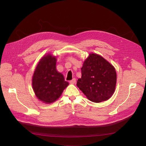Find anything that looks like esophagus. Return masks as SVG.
I'll return each mask as SVG.
<instances>
[{
	"instance_id": "obj_1",
	"label": "esophagus",
	"mask_w": 146,
	"mask_h": 146,
	"mask_svg": "<svg viewBox=\"0 0 146 146\" xmlns=\"http://www.w3.org/2000/svg\"><path fill=\"white\" fill-rule=\"evenodd\" d=\"M69 83H71V84H75L76 83V78H73L72 80L69 81Z\"/></svg>"
}]
</instances>
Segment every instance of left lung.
<instances>
[{
  "mask_svg": "<svg viewBox=\"0 0 146 146\" xmlns=\"http://www.w3.org/2000/svg\"><path fill=\"white\" fill-rule=\"evenodd\" d=\"M82 77L77 86L86 98L94 102L109 99L113 96L116 85V72L113 66L102 56L91 54L85 60Z\"/></svg>",
  "mask_w": 146,
  "mask_h": 146,
  "instance_id": "8db88e82",
  "label": "left lung"
}]
</instances>
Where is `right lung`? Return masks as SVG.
Here are the masks:
<instances>
[{"instance_id":"obj_1","label":"right lung","mask_w":146,"mask_h":146,"mask_svg":"<svg viewBox=\"0 0 146 146\" xmlns=\"http://www.w3.org/2000/svg\"><path fill=\"white\" fill-rule=\"evenodd\" d=\"M56 57L47 54L39 61L33 74L32 86L35 94L46 104L58 99L69 85L63 74L56 70Z\"/></svg>"}]
</instances>
